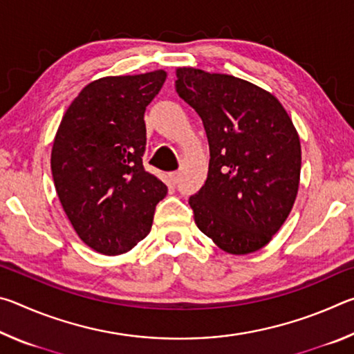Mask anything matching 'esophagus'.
I'll return each instance as SVG.
<instances>
[{
  "label": "esophagus",
  "mask_w": 354,
  "mask_h": 354,
  "mask_svg": "<svg viewBox=\"0 0 354 354\" xmlns=\"http://www.w3.org/2000/svg\"><path fill=\"white\" fill-rule=\"evenodd\" d=\"M179 178H181V173H179V171H173V173H170V181H171L173 184L179 183Z\"/></svg>",
  "instance_id": "esophagus-1"
}]
</instances>
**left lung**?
<instances>
[{"label": "left lung", "instance_id": "8db88e82", "mask_svg": "<svg viewBox=\"0 0 354 354\" xmlns=\"http://www.w3.org/2000/svg\"><path fill=\"white\" fill-rule=\"evenodd\" d=\"M176 92L201 117L207 179L189 205L198 230L226 253L261 250L295 203L301 145L283 104L241 77L176 68Z\"/></svg>", "mask_w": 354, "mask_h": 354}]
</instances>
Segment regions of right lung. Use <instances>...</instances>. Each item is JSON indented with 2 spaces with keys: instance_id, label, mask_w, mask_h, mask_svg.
Listing matches in <instances>:
<instances>
[{
  "instance_id": "right-lung-1",
  "label": "right lung",
  "mask_w": 354,
  "mask_h": 354,
  "mask_svg": "<svg viewBox=\"0 0 354 354\" xmlns=\"http://www.w3.org/2000/svg\"><path fill=\"white\" fill-rule=\"evenodd\" d=\"M164 70L106 76L68 106L53 142L59 201L81 241L106 256L127 253L148 236L167 185L143 169L145 109Z\"/></svg>"
}]
</instances>
